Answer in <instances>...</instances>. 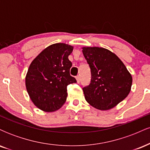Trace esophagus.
Returning a JSON list of instances; mask_svg holds the SVG:
<instances>
[{
	"label": "esophagus",
	"instance_id": "obj_1",
	"mask_svg": "<svg viewBox=\"0 0 150 150\" xmlns=\"http://www.w3.org/2000/svg\"><path fill=\"white\" fill-rule=\"evenodd\" d=\"M76 80H77V83H79V82H80V75H77V76H76Z\"/></svg>",
	"mask_w": 150,
	"mask_h": 150
}]
</instances>
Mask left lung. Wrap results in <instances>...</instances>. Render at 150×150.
I'll return each mask as SVG.
<instances>
[{
  "label": "left lung",
  "instance_id": "obj_1",
  "mask_svg": "<svg viewBox=\"0 0 150 150\" xmlns=\"http://www.w3.org/2000/svg\"><path fill=\"white\" fill-rule=\"evenodd\" d=\"M91 70V81L83 87L86 101L99 110L116 106L130 93L132 78L116 54L99 47H83Z\"/></svg>",
  "mask_w": 150,
  "mask_h": 150
}]
</instances>
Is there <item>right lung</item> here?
Returning <instances> with one entry per match:
<instances>
[{"label": "right lung", "mask_w": 150, "mask_h": 150, "mask_svg": "<svg viewBox=\"0 0 150 150\" xmlns=\"http://www.w3.org/2000/svg\"><path fill=\"white\" fill-rule=\"evenodd\" d=\"M73 47L63 43L48 46L29 67L25 85L31 100L46 112L59 109L67 99V87L77 82L70 75L72 67L68 56Z\"/></svg>", "instance_id": "add662e5"}]
</instances>
